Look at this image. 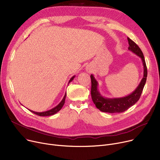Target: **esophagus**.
<instances>
[{
  "instance_id": "obj_1",
  "label": "esophagus",
  "mask_w": 160,
  "mask_h": 160,
  "mask_svg": "<svg viewBox=\"0 0 160 160\" xmlns=\"http://www.w3.org/2000/svg\"><path fill=\"white\" fill-rule=\"evenodd\" d=\"M88 71H89V72H91V69H88Z\"/></svg>"
}]
</instances>
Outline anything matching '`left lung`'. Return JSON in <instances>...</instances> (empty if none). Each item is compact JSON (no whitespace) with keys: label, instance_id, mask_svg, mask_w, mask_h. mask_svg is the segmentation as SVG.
<instances>
[{"label":"left lung","instance_id":"8db88e82","mask_svg":"<svg viewBox=\"0 0 160 160\" xmlns=\"http://www.w3.org/2000/svg\"><path fill=\"white\" fill-rule=\"evenodd\" d=\"M127 40H128L129 45L128 49L132 51L133 53H134V54H136L142 59L143 66V77L140 84L138 85L136 89L130 94L121 98H109L103 97L100 94L98 89V83L92 74H91V93L92 102L95 104L97 108L104 112H123L128 109L131 106L134 105L138 101V100L140 99L143 88L145 86V84L146 83L147 77V69L143 52L140 48L138 47V46L134 42L131 40L129 38H127Z\"/></svg>","mask_w":160,"mask_h":160}]
</instances>
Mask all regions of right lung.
<instances>
[{
	"instance_id": "1",
	"label": "right lung",
	"mask_w": 160,
	"mask_h": 160,
	"mask_svg": "<svg viewBox=\"0 0 160 160\" xmlns=\"http://www.w3.org/2000/svg\"><path fill=\"white\" fill-rule=\"evenodd\" d=\"M75 77V76H73L71 78V79L69 80V83L68 84L71 82L72 81V80L74 79V78ZM66 92L65 93V95L64 97H63V99L62 100V101L56 106V107L53 108L52 109H50V110H48L47 111H44V112H35V111H31V110H29L31 112H33L37 115H38V116H51V115H53L56 114L57 112H58L63 107V105H64V103H65V100H66Z\"/></svg>"
}]
</instances>
